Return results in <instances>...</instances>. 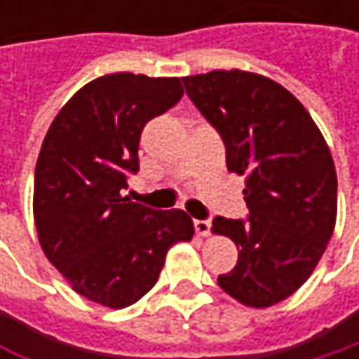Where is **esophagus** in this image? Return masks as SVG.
<instances>
[{
  "label": "esophagus",
  "instance_id": "34e87169",
  "mask_svg": "<svg viewBox=\"0 0 359 359\" xmlns=\"http://www.w3.org/2000/svg\"><path fill=\"white\" fill-rule=\"evenodd\" d=\"M210 229H212V222H210V220H195V231H197V235L208 237V235H210Z\"/></svg>",
  "mask_w": 359,
  "mask_h": 359
}]
</instances>
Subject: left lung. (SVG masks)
Masks as SVG:
<instances>
[{"instance_id": "8db88e82", "label": "left lung", "mask_w": 359, "mask_h": 359, "mask_svg": "<svg viewBox=\"0 0 359 359\" xmlns=\"http://www.w3.org/2000/svg\"><path fill=\"white\" fill-rule=\"evenodd\" d=\"M187 95L220 133L226 168L245 177L248 220L214 218L237 266L218 276L248 308H270L314 272L337 222V172L320 128L283 85L248 70L182 79Z\"/></svg>"}]
</instances>
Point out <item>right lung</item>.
Returning a JSON list of instances; mask_svg holds the SVG:
<instances>
[{
  "label": "right lung",
  "instance_id": "obj_1",
  "mask_svg": "<svg viewBox=\"0 0 359 359\" xmlns=\"http://www.w3.org/2000/svg\"><path fill=\"white\" fill-rule=\"evenodd\" d=\"M180 97L177 76L104 74L64 104L43 139L33 193L39 245L79 295L104 308L139 302L168 250L195 235L182 210L122 195L139 170L143 126Z\"/></svg>",
  "mask_w": 359,
  "mask_h": 359
}]
</instances>
